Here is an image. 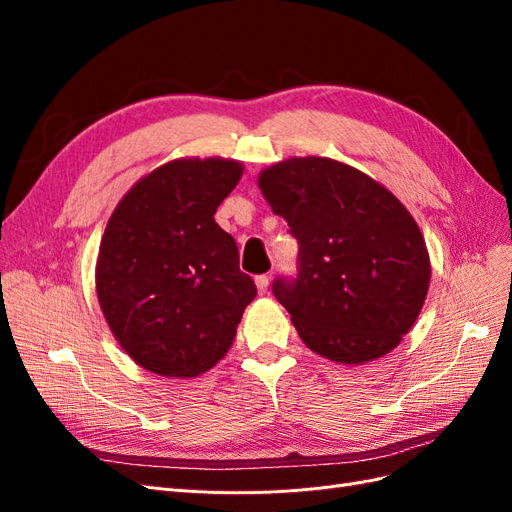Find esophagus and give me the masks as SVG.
Wrapping results in <instances>:
<instances>
[{
    "label": "esophagus",
    "mask_w": 512,
    "mask_h": 512,
    "mask_svg": "<svg viewBox=\"0 0 512 512\" xmlns=\"http://www.w3.org/2000/svg\"><path fill=\"white\" fill-rule=\"evenodd\" d=\"M269 280H271V275H267V273L256 277V288H258L260 294H267V290H269Z\"/></svg>",
    "instance_id": "obj_1"
}]
</instances>
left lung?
Masks as SVG:
<instances>
[{"label": "left lung", "instance_id": "8db88e82", "mask_svg": "<svg viewBox=\"0 0 512 512\" xmlns=\"http://www.w3.org/2000/svg\"><path fill=\"white\" fill-rule=\"evenodd\" d=\"M258 185L299 241L297 277H277L273 294L305 346L344 365L389 354L421 314L431 277L408 209L329 158L277 162Z\"/></svg>", "mask_w": 512, "mask_h": 512}]
</instances>
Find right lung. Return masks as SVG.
I'll use <instances>...</instances> for the list:
<instances>
[{
    "label": "right lung",
    "instance_id": "right-lung-1",
    "mask_svg": "<svg viewBox=\"0 0 512 512\" xmlns=\"http://www.w3.org/2000/svg\"><path fill=\"white\" fill-rule=\"evenodd\" d=\"M241 173L235 160H173L138 181L106 224L96 267L102 314L153 374H205L256 297L235 239L213 218Z\"/></svg>",
    "mask_w": 512,
    "mask_h": 512
}]
</instances>
